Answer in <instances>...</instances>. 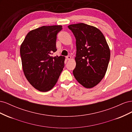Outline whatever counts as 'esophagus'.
I'll return each mask as SVG.
<instances>
[{"label":"esophagus","instance_id":"34e87169","mask_svg":"<svg viewBox=\"0 0 132 132\" xmlns=\"http://www.w3.org/2000/svg\"><path fill=\"white\" fill-rule=\"evenodd\" d=\"M66 58L67 59V60H70L71 59V57L70 55H68V56L66 57Z\"/></svg>","mask_w":132,"mask_h":132}]
</instances>
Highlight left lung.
<instances>
[{
    "label": "left lung",
    "mask_w": 132,
    "mask_h": 132,
    "mask_svg": "<svg viewBox=\"0 0 132 132\" xmlns=\"http://www.w3.org/2000/svg\"><path fill=\"white\" fill-rule=\"evenodd\" d=\"M76 38V67L73 74L84 87L90 89L105 77L110 50L102 32L96 27L79 23L68 26Z\"/></svg>",
    "instance_id": "1"
}]
</instances>
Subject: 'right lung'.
Returning <instances> with one entry per match:
<instances>
[{
  "mask_svg": "<svg viewBox=\"0 0 132 132\" xmlns=\"http://www.w3.org/2000/svg\"><path fill=\"white\" fill-rule=\"evenodd\" d=\"M61 25L43 26L30 31L20 46L23 73L30 84L42 92L51 90L64 67L65 57H53Z\"/></svg>",
  "mask_w": 132,
  "mask_h": 132,
  "instance_id": "obj_1",
  "label": "right lung"
}]
</instances>
